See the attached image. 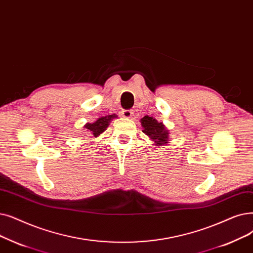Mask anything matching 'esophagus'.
<instances>
[{
    "label": "esophagus",
    "mask_w": 253,
    "mask_h": 253,
    "mask_svg": "<svg viewBox=\"0 0 253 253\" xmlns=\"http://www.w3.org/2000/svg\"><path fill=\"white\" fill-rule=\"evenodd\" d=\"M121 115H122V117H124L126 119H129V118H132L133 112L130 111V109H123V111L121 112Z\"/></svg>",
    "instance_id": "1"
}]
</instances>
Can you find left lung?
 <instances>
[{"instance_id": "1", "label": "left lung", "mask_w": 253, "mask_h": 253, "mask_svg": "<svg viewBox=\"0 0 253 253\" xmlns=\"http://www.w3.org/2000/svg\"><path fill=\"white\" fill-rule=\"evenodd\" d=\"M140 122L142 128H144L142 132L155 141V145H167V142L169 141V130H167L162 123H158L156 119L145 116L140 119Z\"/></svg>"}]
</instances>
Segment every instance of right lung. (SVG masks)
Returning <instances> with one entry per match:
<instances>
[{"instance_id": "right-lung-1", "label": "right lung", "mask_w": 253, "mask_h": 253, "mask_svg": "<svg viewBox=\"0 0 253 253\" xmlns=\"http://www.w3.org/2000/svg\"><path fill=\"white\" fill-rule=\"evenodd\" d=\"M116 115H108L106 117H101L98 120H96L94 123H86L84 125V128L91 132L95 137L100 135L102 132L106 130L109 123L112 122V120L116 118Z\"/></svg>"}]
</instances>
